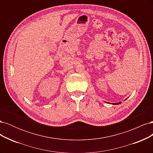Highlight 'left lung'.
Masks as SVG:
<instances>
[{"label":"left lung","instance_id":"1","mask_svg":"<svg viewBox=\"0 0 153 153\" xmlns=\"http://www.w3.org/2000/svg\"><path fill=\"white\" fill-rule=\"evenodd\" d=\"M127 99V98H126ZM126 99L125 100H126ZM121 102H119V103H110V104H112V105H119V104H121Z\"/></svg>","mask_w":153,"mask_h":153}]
</instances>
